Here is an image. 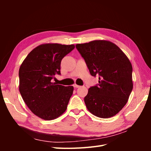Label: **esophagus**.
<instances>
[{
    "label": "esophagus",
    "mask_w": 151,
    "mask_h": 151,
    "mask_svg": "<svg viewBox=\"0 0 151 151\" xmlns=\"http://www.w3.org/2000/svg\"><path fill=\"white\" fill-rule=\"evenodd\" d=\"M73 86H74V88H78L80 87V86H78V85H77V84H74Z\"/></svg>",
    "instance_id": "esophagus-1"
}]
</instances>
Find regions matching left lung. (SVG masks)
<instances>
[{"label": "left lung", "instance_id": "8db88e82", "mask_svg": "<svg viewBox=\"0 0 151 151\" xmlns=\"http://www.w3.org/2000/svg\"><path fill=\"white\" fill-rule=\"evenodd\" d=\"M90 74L99 76V84L88 89L84 102L89 111L110 118L127 103L133 89L132 66L116 45L107 40L76 44Z\"/></svg>", "mask_w": 151, "mask_h": 151}]
</instances>
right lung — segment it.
<instances>
[{"instance_id":"obj_1","label":"right lung","mask_w":151,"mask_h":151,"mask_svg":"<svg viewBox=\"0 0 151 151\" xmlns=\"http://www.w3.org/2000/svg\"><path fill=\"white\" fill-rule=\"evenodd\" d=\"M74 48V45L41 44L20 66L19 92L28 108L42 119H55L66 110L73 86L57 84L52 80L56 73L60 75L61 61Z\"/></svg>"}]
</instances>
